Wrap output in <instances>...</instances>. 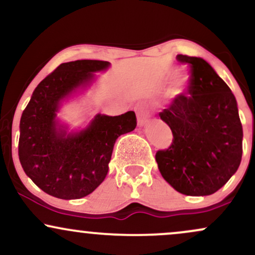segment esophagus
Segmentation results:
<instances>
[{
    "label": "esophagus",
    "mask_w": 255,
    "mask_h": 255,
    "mask_svg": "<svg viewBox=\"0 0 255 255\" xmlns=\"http://www.w3.org/2000/svg\"><path fill=\"white\" fill-rule=\"evenodd\" d=\"M136 118H137V125H139L140 127H142V126H145L148 121H150V114H148V111L146 110L144 107H139L137 108Z\"/></svg>",
    "instance_id": "1"
}]
</instances>
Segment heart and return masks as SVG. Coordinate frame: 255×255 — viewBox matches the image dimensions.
Listing matches in <instances>:
<instances>
[{
    "label": "heart",
    "mask_w": 255,
    "mask_h": 255,
    "mask_svg": "<svg viewBox=\"0 0 255 255\" xmlns=\"http://www.w3.org/2000/svg\"><path fill=\"white\" fill-rule=\"evenodd\" d=\"M189 75L187 74L186 72H178L175 77L174 85H172L170 93L172 98H176L178 96H181L184 92V89H186L187 84H188Z\"/></svg>",
    "instance_id": "b5f03b06"
}]
</instances>
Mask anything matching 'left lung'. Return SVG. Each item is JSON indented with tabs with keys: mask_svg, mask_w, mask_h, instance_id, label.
Here are the masks:
<instances>
[{
	"mask_svg": "<svg viewBox=\"0 0 255 255\" xmlns=\"http://www.w3.org/2000/svg\"><path fill=\"white\" fill-rule=\"evenodd\" d=\"M176 58L191 64V96H178L159 113L174 139L168 150L156 153L158 169L175 191L194 197L211 195L241 163L244 131L238 102L204 58Z\"/></svg>",
	"mask_w": 255,
	"mask_h": 255,
	"instance_id": "obj_1",
	"label": "left lung"
}]
</instances>
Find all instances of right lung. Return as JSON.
I'll return each instance as SVG.
<instances>
[{
	"label": "right lung",
	"instance_id": "1",
	"mask_svg": "<svg viewBox=\"0 0 255 255\" xmlns=\"http://www.w3.org/2000/svg\"><path fill=\"white\" fill-rule=\"evenodd\" d=\"M110 62L77 60L60 64L32 93L20 119L19 159L25 174L46 194L64 200L95 191L109 171L114 145L136 127L134 111L119 116L97 114L71 129L58 118L62 107L97 81Z\"/></svg>",
	"mask_w": 255,
	"mask_h": 255
}]
</instances>
